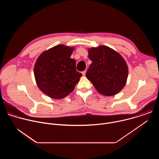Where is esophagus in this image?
<instances>
[{
  "instance_id": "34e87169",
  "label": "esophagus",
  "mask_w": 159,
  "mask_h": 159,
  "mask_svg": "<svg viewBox=\"0 0 159 159\" xmlns=\"http://www.w3.org/2000/svg\"><path fill=\"white\" fill-rule=\"evenodd\" d=\"M85 73H86V70H84V71L82 72V74L83 75H85Z\"/></svg>"
}]
</instances>
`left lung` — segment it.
<instances>
[{"label":"left lung","instance_id":"obj_1","mask_svg":"<svg viewBox=\"0 0 159 159\" xmlns=\"http://www.w3.org/2000/svg\"><path fill=\"white\" fill-rule=\"evenodd\" d=\"M88 52L92 63L85 75L98 91L108 96L121 91L128 74V66L123 57L106 46L89 49Z\"/></svg>","mask_w":159,"mask_h":159}]
</instances>
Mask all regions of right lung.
<instances>
[{
    "label": "right lung",
    "mask_w": 159,
    "mask_h": 159,
    "mask_svg": "<svg viewBox=\"0 0 159 159\" xmlns=\"http://www.w3.org/2000/svg\"><path fill=\"white\" fill-rule=\"evenodd\" d=\"M74 48L60 44L43 52L37 59L34 74L39 89L53 99H61L72 93L82 74L70 58Z\"/></svg>",
    "instance_id": "right-lung-1"
}]
</instances>
